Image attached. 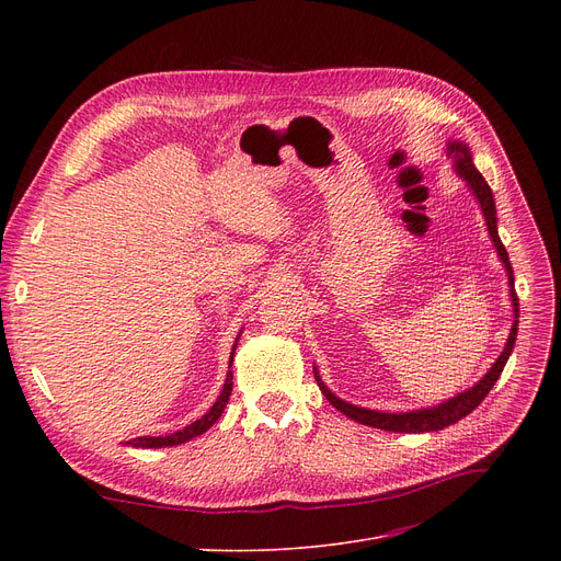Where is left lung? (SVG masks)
Masks as SVG:
<instances>
[{
  "mask_svg": "<svg viewBox=\"0 0 561 561\" xmlns=\"http://www.w3.org/2000/svg\"><path fill=\"white\" fill-rule=\"evenodd\" d=\"M448 154L455 157V168L459 172V176H463V180L468 182L470 191L476 193L480 206H482V214H484V220H486V227H489V233L493 239V245L497 250V256L503 259L505 268H507V275H510V290H512V305H514V316L518 318V298H516V290H514V271H512V263H510V254L503 245V241H500L497 236V225H495V202H493V193L489 188V184L484 182V176L478 172L473 159H470V150L466 145L461 142H450L448 147ZM516 332H518V320H514L512 325V332H510V339H507V345L503 350V355L497 357V362L491 366V370L478 381V385L473 389H468L459 396H455L453 400L438 404V407H432V409H423V411H407V414H387V411H373V409H364V407H355L350 402H343L339 400L325 385H322L318 373H316V381L320 391L325 393V398L339 409L343 411V414L352 421H357L362 425H370V427H377V430H389V432H436V430H444L457 421H461L463 416H468L470 411H473L486 396L489 391L493 389L495 379L500 377V373H503L512 350H514V343H516Z\"/></svg>",
  "mask_w": 561,
  "mask_h": 561,
  "instance_id": "1",
  "label": "left lung"
}]
</instances>
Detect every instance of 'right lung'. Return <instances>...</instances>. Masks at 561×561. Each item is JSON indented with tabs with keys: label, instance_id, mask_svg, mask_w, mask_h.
Returning a JSON list of instances; mask_svg holds the SVG:
<instances>
[{
	"label": "right lung",
	"instance_id": "1",
	"mask_svg": "<svg viewBox=\"0 0 561 561\" xmlns=\"http://www.w3.org/2000/svg\"><path fill=\"white\" fill-rule=\"evenodd\" d=\"M236 350V345H233ZM233 350H231V357H229V366L233 362ZM233 373L229 370L227 373V379H225V387H222V393L218 396L216 404L206 411V414L202 419H197L195 423H191L188 427L174 432V434H168V436H138V438H131L127 440V446H134V448H165V446H180V444H186V440L204 434L206 430H209L225 411L227 402H229V396H231V387H233Z\"/></svg>",
	"mask_w": 561,
	"mask_h": 561
}]
</instances>
